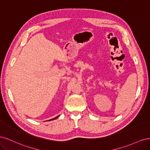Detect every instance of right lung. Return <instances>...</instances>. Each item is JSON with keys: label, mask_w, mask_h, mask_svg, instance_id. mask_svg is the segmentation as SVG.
<instances>
[{"label": "right lung", "mask_w": 150, "mask_h": 150, "mask_svg": "<svg viewBox=\"0 0 150 150\" xmlns=\"http://www.w3.org/2000/svg\"><path fill=\"white\" fill-rule=\"evenodd\" d=\"M59 116H56V117H54V118H52V119H51V120H47V121H52V120H56V118H57V117H59Z\"/></svg>", "instance_id": "right-lung-1"}]
</instances>
